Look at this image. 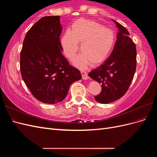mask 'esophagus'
Here are the masks:
<instances>
[{
  "label": "esophagus",
  "mask_w": 157,
  "mask_h": 157,
  "mask_svg": "<svg viewBox=\"0 0 157 157\" xmlns=\"http://www.w3.org/2000/svg\"><path fill=\"white\" fill-rule=\"evenodd\" d=\"M80 73H81L82 78L83 80H88V74L86 73V71H80Z\"/></svg>",
  "instance_id": "esophagus-1"
}]
</instances>
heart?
<instances>
[{
  "label": "heart",
  "mask_w": 157,
  "mask_h": 157,
  "mask_svg": "<svg viewBox=\"0 0 157 157\" xmlns=\"http://www.w3.org/2000/svg\"><path fill=\"white\" fill-rule=\"evenodd\" d=\"M116 36L112 30L95 21L78 19L70 31H65L61 38V45L65 56L72 60L80 44L82 54L75 58L73 64L84 69L88 64L98 65L104 62L113 51Z\"/></svg>",
  "instance_id": "b5f03b06"
}]
</instances>
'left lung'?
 Here are the masks:
<instances>
[{"label":"left lung","mask_w":157,"mask_h":157,"mask_svg":"<svg viewBox=\"0 0 157 157\" xmlns=\"http://www.w3.org/2000/svg\"><path fill=\"white\" fill-rule=\"evenodd\" d=\"M113 21L118 30L113 52L103 64L88 73L90 78L101 84V92L94 98L103 104L124 96L136 69V48L130 33L119 23Z\"/></svg>","instance_id":"8db88e82"}]
</instances>
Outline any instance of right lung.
<instances>
[{
    "instance_id": "obj_1",
    "label": "right lung",
    "mask_w": 157,
    "mask_h": 157,
    "mask_svg": "<svg viewBox=\"0 0 157 157\" xmlns=\"http://www.w3.org/2000/svg\"><path fill=\"white\" fill-rule=\"evenodd\" d=\"M61 31L59 16L40 18L27 33L20 53L23 81L33 96L44 103L63 101L70 85L82 78L62 54Z\"/></svg>"
}]
</instances>
